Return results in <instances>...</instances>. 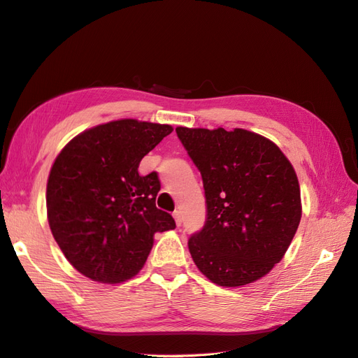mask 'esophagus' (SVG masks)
I'll list each match as a JSON object with an SVG mask.
<instances>
[{"mask_svg": "<svg viewBox=\"0 0 358 358\" xmlns=\"http://www.w3.org/2000/svg\"><path fill=\"white\" fill-rule=\"evenodd\" d=\"M172 216H173V219H176L177 227H181V224H182V215H181L180 210H176V212L172 213Z\"/></svg>", "mask_w": 358, "mask_h": 358, "instance_id": "obj_1", "label": "esophagus"}]
</instances>
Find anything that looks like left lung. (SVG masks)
I'll list each match as a JSON object with an SVG mask.
<instances>
[{
    "instance_id": "1",
    "label": "left lung",
    "mask_w": 358,
    "mask_h": 358,
    "mask_svg": "<svg viewBox=\"0 0 358 358\" xmlns=\"http://www.w3.org/2000/svg\"><path fill=\"white\" fill-rule=\"evenodd\" d=\"M203 177L207 219L189 239L196 268L222 287L260 280L301 221L296 172L272 141L243 128H176Z\"/></svg>"
}]
</instances>
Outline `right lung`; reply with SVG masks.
<instances>
[{"label":"right lung","mask_w":358,"mask_h":358,"mask_svg":"<svg viewBox=\"0 0 358 358\" xmlns=\"http://www.w3.org/2000/svg\"><path fill=\"white\" fill-rule=\"evenodd\" d=\"M166 124L119 119L66 143L47 182L51 233L85 277L107 284L133 278L148 259L154 234L173 230L155 207L157 172L142 177L141 160L172 133Z\"/></svg>","instance_id":"right-lung-1"}]
</instances>
